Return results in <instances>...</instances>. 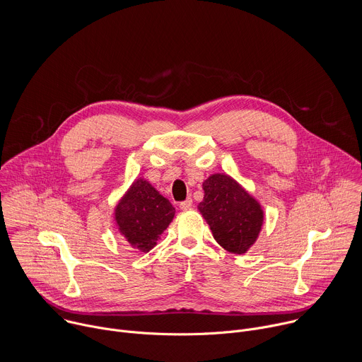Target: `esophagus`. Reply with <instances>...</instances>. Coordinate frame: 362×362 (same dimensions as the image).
I'll list each match as a JSON object with an SVG mask.
<instances>
[{"instance_id": "esophagus-1", "label": "esophagus", "mask_w": 362, "mask_h": 362, "mask_svg": "<svg viewBox=\"0 0 362 362\" xmlns=\"http://www.w3.org/2000/svg\"><path fill=\"white\" fill-rule=\"evenodd\" d=\"M179 207H180L182 210H190V209L193 207V200H192V199H186L185 202H182V203L179 204Z\"/></svg>"}]
</instances>
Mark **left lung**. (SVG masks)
Returning a JSON list of instances; mask_svg holds the SVG:
<instances>
[{"instance_id": "1", "label": "left lung", "mask_w": 362, "mask_h": 362, "mask_svg": "<svg viewBox=\"0 0 362 362\" xmlns=\"http://www.w3.org/2000/svg\"><path fill=\"white\" fill-rule=\"evenodd\" d=\"M204 197L197 209L216 242L228 253L243 255L260 234L264 211L260 203L233 177L214 173L203 182Z\"/></svg>"}]
</instances>
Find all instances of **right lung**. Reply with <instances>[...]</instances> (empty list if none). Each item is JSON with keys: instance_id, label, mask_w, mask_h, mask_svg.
Wrapping results in <instances>:
<instances>
[{"instance_id": "add662e5", "label": "right lung", "mask_w": 362, "mask_h": 362, "mask_svg": "<svg viewBox=\"0 0 362 362\" xmlns=\"http://www.w3.org/2000/svg\"><path fill=\"white\" fill-rule=\"evenodd\" d=\"M175 217V207L148 180L136 179L115 207V221L127 242L144 253L156 246Z\"/></svg>"}]
</instances>
